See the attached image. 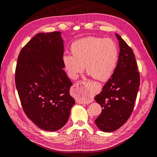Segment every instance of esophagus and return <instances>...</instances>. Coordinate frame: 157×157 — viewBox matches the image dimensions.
<instances>
[{
	"label": "esophagus",
	"mask_w": 157,
	"mask_h": 157,
	"mask_svg": "<svg viewBox=\"0 0 157 157\" xmlns=\"http://www.w3.org/2000/svg\"><path fill=\"white\" fill-rule=\"evenodd\" d=\"M80 90H81V92H85V93H88L87 90H84V88H87L88 86V84L86 82H82L81 83H80Z\"/></svg>",
	"instance_id": "1"
}]
</instances>
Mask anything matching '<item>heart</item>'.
<instances>
[{
	"mask_svg": "<svg viewBox=\"0 0 157 157\" xmlns=\"http://www.w3.org/2000/svg\"><path fill=\"white\" fill-rule=\"evenodd\" d=\"M70 54L63 56V63L71 78H77L86 67V73L99 81L111 77L118 58V48L110 39L89 36L74 41Z\"/></svg>",
	"mask_w": 157,
	"mask_h": 157,
	"instance_id": "1",
	"label": "heart"
}]
</instances>
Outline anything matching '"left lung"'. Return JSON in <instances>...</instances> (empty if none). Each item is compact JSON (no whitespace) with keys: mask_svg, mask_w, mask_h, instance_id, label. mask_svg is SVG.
Instances as JSON below:
<instances>
[{"mask_svg":"<svg viewBox=\"0 0 157 157\" xmlns=\"http://www.w3.org/2000/svg\"><path fill=\"white\" fill-rule=\"evenodd\" d=\"M116 36L120 48L117 65L102 91L94 98L103 108L95 122L105 132L115 131L128 120L140 84L134 52L120 35Z\"/></svg>","mask_w":157,"mask_h":157,"instance_id":"left-lung-1","label":"left lung"}]
</instances>
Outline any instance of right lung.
I'll return each instance as SVG.
<instances>
[{
    "label": "right lung",
    "instance_id": "right-lung-1",
    "mask_svg": "<svg viewBox=\"0 0 157 157\" xmlns=\"http://www.w3.org/2000/svg\"><path fill=\"white\" fill-rule=\"evenodd\" d=\"M61 33H38L20 51L16 68V86L23 111L46 131L62 128L75 103L69 94L73 84L63 69Z\"/></svg>",
    "mask_w": 157,
    "mask_h": 157
}]
</instances>
